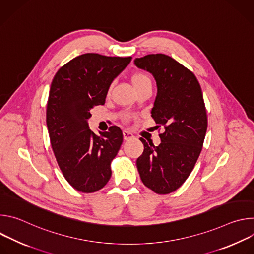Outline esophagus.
Returning a JSON list of instances; mask_svg holds the SVG:
<instances>
[{
	"instance_id": "esophagus-1",
	"label": "esophagus",
	"mask_w": 254,
	"mask_h": 254,
	"mask_svg": "<svg viewBox=\"0 0 254 254\" xmlns=\"http://www.w3.org/2000/svg\"><path fill=\"white\" fill-rule=\"evenodd\" d=\"M123 134H124V139L125 140H127V139H130V138L133 137V134L131 132L127 131V130H124Z\"/></svg>"
}]
</instances>
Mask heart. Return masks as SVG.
<instances>
[{"mask_svg":"<svg viewBox=\"0 0 254 254\" xmlns=\"http://www.w3.org/2000/svg\"><path fill=\"white\" fill-rule=\"evenodd\" d=\"M130 81L132 86L136 90V92L144 87H152V80L150 76L146 73H142V72H136V73H133L130 77Z\"/></svg>","mask_w":254,"mask_h":254,"instance_id":"heart-1","label":"heart"}]
</instances>
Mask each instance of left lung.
<instances>
[{
  "instance_id": "1",
  "label": "left lung",
  "mask_w": 254,
  "mask_h": 254,
  "mask_svg": "<svg viewBox=\"0 0 254 254\" xmlns=\"http://www.w3.org/2000/svg\"><path fill=\"white\" fill-rule=\"evenodd\" d=\"M134 64L156 80L152 118L165 128L158 147L139 138L143 153L136 167L142 183L165 195L183 185L202 151L208 125L203 93L193 72L168 55L149 54Z\"/></svg>"
}]
</instances>
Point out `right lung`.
Here are the masks:
<instances>
[{
	"label": "right lung",
	"instance_id": "obj_1",
	"mask_svg": "<svg viewBox=\"0 0 254 254\" xmlns=\"http://www.w3.org/2000/svg\"><path fill=\"white\" fill-rule=\"evenodd\" d=\"M130 60L82 54L62 66L52 80L46 110L50 142L64 178L79 192H96L111 179L123 132L114 126L97 135L87 121L94 106L104 104L112 82Z\"/></svg>",
	"mask_w": 254,
	"mask_h": 254
}]
</instances>
